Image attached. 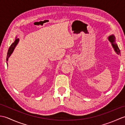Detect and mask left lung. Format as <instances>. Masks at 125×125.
<instances>
[{
	"label": "left lung",
	"instance_id": "obj_1",
	"mask_svg": "<svg viewBox=\"0 0 125 125\" xmlns=\"http://www.w3.org/2000/svg\"><path fill=\"white\" fill-rule=\"evenodd\" d=\"M108 40L111 43V44H112V46L113 47V48L115 50V52L118 55H120V50L119 49V47L118 46L117 44L115 42V37L114 35H110L108 37Z\"/></svg>",
	"mask_w": 125,
	"mask_h": 125
}]
</instances>
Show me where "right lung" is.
<instances>
[{
  "label": "right lung",
  "instance_id": "add662e5",
  "mask_svg": "<svg viewBox=\"0 0 125 125\" xmlns=\"http://www.w3.org/2000/svg\"><path fill=\"white\" fill-rule=\"evenodd\" d=\"M19 42V39L17 38V36H16L15 37V39L14 42L12 43V44L10 45V46L9 48V50H8V52H7V57H6V63H7V65H8L7 61H8V60H9V58L10 57V56L11 55V54L13 53V51H14V50L15 49V47L17 46V45L18 44Z\"/></svg>",
  "mask_w": 125,
  "mask_h": 125
}]
</instances>
